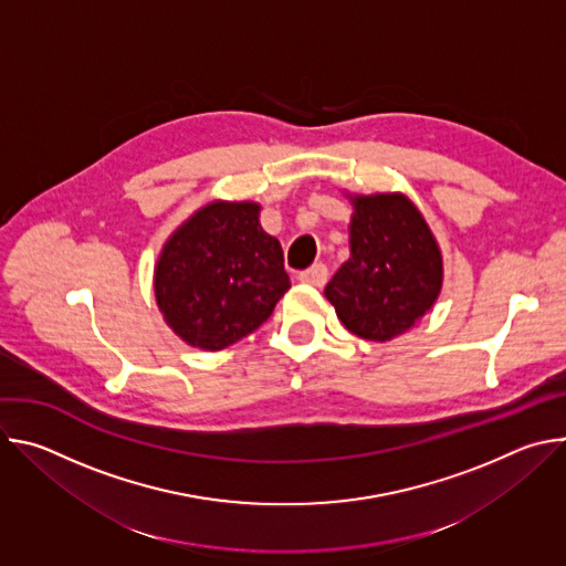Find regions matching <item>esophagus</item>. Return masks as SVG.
I'll list each match as a JSON object with an SVG mask.
<instances>
[{
    "label": "esophagus",
    "instance_id": "esophagus-1",
    "mask_svg": "<svg viewBox=\"0 0 566 566\" xmlns=\"http://www.w3.org/2000/svg\"><path fill=\"white\" fill-rule=\"evenodd\" d=\"M297 280L302 282V284H311V286H322L327 282V266L325 264H313L311 269H306V271H302L300 275H297Z\"/></svg>",
    "mask_w": 566,
    "mask_h": 566
}]
</instances>
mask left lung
Here are the masks:
<instances>
[{
	"mask_svg": "<svg viewBox=\"0 0 566 566\" xmlns=\"http://www.w3.org/2000/svg\"><path fill=\"white\" fill-rule=\"evenodd\" d=\"M349 260L325 289L343 325L376 343L410 332L443 286V255L426 217L402 192L352 195Z\"/></svg>",
	"mask_w": 566,
	"mask_h": 566,
	"instance_id": "1",
	"label": "left lung"
}]
</instances>
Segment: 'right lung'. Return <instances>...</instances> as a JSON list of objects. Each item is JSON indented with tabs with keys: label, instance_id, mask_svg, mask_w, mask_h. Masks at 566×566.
<instances>
[{
	"label": "right lung",
	"instance_id": "obj_1",
	"mask_svg": "<svg viewBox=\"0 0 566 566\" xmlns=\"http://www.w3.org/2000/svg\"><path fill=\"white\" fill-rule=\"evenodd\" d=\"M255 201H210L168 239L154 264L166 325L190 347L219 352L262 327L291 289L280 241Z\"/></svg>",
	"mask_w": 566,
	"mask_h": 566
}]
</instances>
